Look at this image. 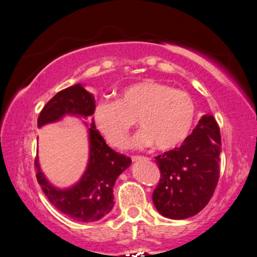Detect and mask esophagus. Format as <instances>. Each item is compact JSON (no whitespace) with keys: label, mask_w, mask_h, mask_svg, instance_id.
Instances as JSON below:
<instances>
[{"label":"esophagus","mask_w":257,"mask_h":257,"mask_svg":"<svg viewBox=\"0 0 257 257\" xmlns=\"http://www.w3.org/2000/svg\"><path fill=\"white\" fill-rule=\"evenodd\" d=\"M144 157H142V156H132V161L133 162H137V161H140V160H143Z\"/></svg>","instance_id":"obj_1"}]
</instances>
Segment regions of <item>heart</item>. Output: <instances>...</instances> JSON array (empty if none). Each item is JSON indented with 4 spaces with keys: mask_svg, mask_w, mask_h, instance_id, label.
<instances>
[{
    "mask_svg": "<svg viewBox=\"0 0 257 257\" xmlns=\"http://www.w3.org/2000/svg\"><path fill=\"white\" fill-rule=\"evenodd\" d=\"M96 128L111 147L124 146L135 121L139 130L128 146L170 150L182 144L196 118V103L189 93L155 80L127 86L116 101L101 100L93 113Z\"/></svg>",
    "mask_w": 257,
    "mask_h": 257,
    "instance_id": "b5f03b06",
    "label": "heart"
}]
</instances>
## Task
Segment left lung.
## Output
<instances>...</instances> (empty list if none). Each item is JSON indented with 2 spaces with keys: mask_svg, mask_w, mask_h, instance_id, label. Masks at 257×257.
<instances>
[{
  "mask_svg": "<svg viewBox=\"0 0 257 257\" xmlns=\"http://www.w3.org/2000/svg\"><path fill=\"white\" fill-rule=\"evenodd\" d=\"M220 151L218 122L205 115L182 146L155 157L161 178L153 201L162 215L186 219L208 204L219 182Z\"/></svg>",
  "mask_w": 257,
  "mask_h": 257,
  "instance_id": "1",
  "label": "left lung"
}]
</instances>
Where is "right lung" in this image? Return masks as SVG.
<instances>
[{
	"mask_svg": "<svg viewBox=\"0 0 257 257\" xmlns=\"http://www.w3.org/2000/svg\"><path fill=\"white\" fill-rule=\"evenodd\" d=\"M94 96L81 84L65 88L43 108L37 120L38 127L59 120L65 114L89 116L94 113ZM89 147L87 170L80 182L67 190L53 187L41 172L37 158L35 160L37 182L50 202L65 215L81 222L97 221L111 211L114 184L132 163L129 157L117 154L107 146L94 122L89 128Z\"/></svg>",
	"mask_w": 257,
	"mask_h": 257,
	"instance_id": "add662e5",
	"label": "right lung"
}]
</instances>
